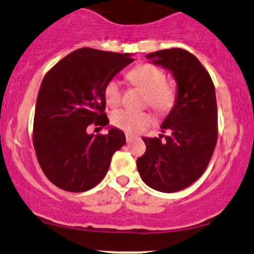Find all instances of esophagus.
Masks as SVG:
<instances>
[{"label":"esophagus","instance_id":"1","mask_svg":"<svg viewBox=\"0 0 254 254\" xmlns=\"http://www.w3.org/2000/svg\"><path fill=\"white\" fill-rule=\"evenodd\" d=\"M126 140H127V142H132L133 140H134V136L133 135H130V134H126Z\"/></svg>","mask_w":254,"mask_h":254}]
</instances>
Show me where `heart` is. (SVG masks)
Here are the masks:
<instances>
[{
    "label": "heart",
    "instance_id": "obj_1",
    "mask_svg": "<svg viewBox=\"0 0 254 254\" xmlns=\"http://www.w3.org/2000/svg\"><path fill=\"white\" fill-rule=\"evenodd\" d=\"M129 80L146 93L145 103L159 114L168 113L176 102V91L167 84L165 73L150 64L136 65L128 73ZM104 98L109 107H116L121 101V84L118 79H112L104 87ZM114 126L128 133L142 132L152 124L150 113H133L129 110H118L112 115Z\"/></svg>",
    "mask_w": 254,
    "mask_h": 254
}]
</instances>
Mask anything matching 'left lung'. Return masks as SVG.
I'll use <instances>...</instances> for the list:
<instances>
[{"mask_svg":"<svg viewBox=\"0 0 254 254\" xmlns=\"http://www.w3.org/2000/svg\"><path fill=\"white\" fill-rule=\"evenodd\" d=\"M176 81V102L162 122L165 140L142 138L146 151L136 159L139 175L151 189L173 193L190 186L206 169L217 142V104L211 76L189 51L174 48L146 55Z\"/></svg>","mask_w":254,"mask_h":254,"instance_id":"1","label":"left lung"}]
</instances>
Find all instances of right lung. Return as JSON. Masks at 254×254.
I'll return each mask as SVG.
<instances>
[{"label": "right lung", "mask_w": 254, "mask_h": 254, "mask_svg": "<svg viewBox=\"0 0 254 254\" xmlns=\"http://www.w3.org/2000/svg\"><path fill=\"white\" fill-rule=\"evenodd\" d=\"M130 54L81 48L58 62L43 79L37 97L33 145L43 173L59 189L85 192L98 185L112 157L126 142L121 129L89 134L91 124L105 127L104 87L133 62Z\"/></svg>", "instance_id": "1"}]
</instances>
